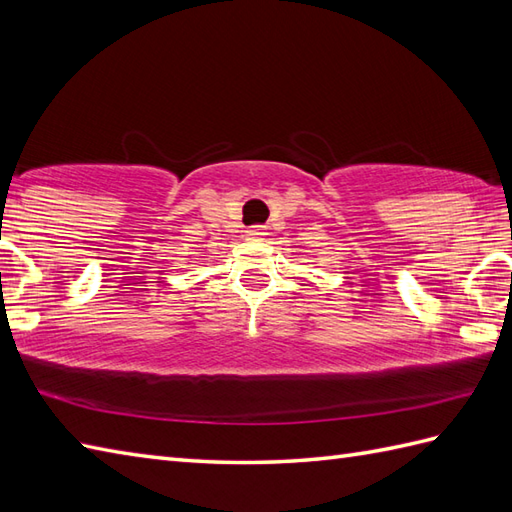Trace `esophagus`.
Segmentation results:
<instances>
[{"label":"esophagus","instance_id":"esophagus-1","mask_svg":"<svg viewBox=\"0 0 512 512\" xmlns=\"http://www.w3.org/2000/svg\"><path fill=\"white\" fill-rule=\"evenodd\" d=\"M247 236L249 239H256V241H263L267 236V228L265 226H252L247 230Z\"/></svg>","mask_w":512,"mask_h":512}]
</instances>
